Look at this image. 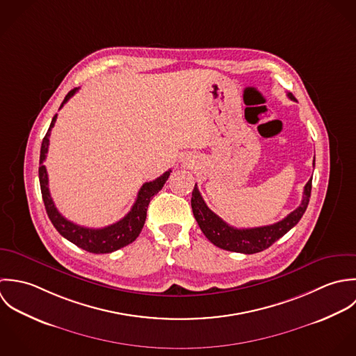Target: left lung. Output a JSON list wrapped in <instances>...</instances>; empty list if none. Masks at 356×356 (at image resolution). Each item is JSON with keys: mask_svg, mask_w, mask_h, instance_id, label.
Listing matches in <instances>:
<instances>
[{"mask_svg": "<svg viewBox=\"0 0 356 356\" xmlns=\"http://www.w3.org/2000/svg\"><path fill=\"white\" fill-rule=\"evenodd\" d=\"M287 96L291 100H294V96L291 93H287ZM314 165H315V159H314ZM311 188H312V179H309L304 187L302 201L300 207L296 208L291 213L287 214L281 221L271 225H264V227L235 228L228 225L222 218H220L208 208L197 184L193 190L191 208L201 231L217 248L229 250V252H236V253L253 254L270 248L274 242L282 238L287 231H290L300 221V218L307 211L309 197H311Z\"/></svg>", "mask_w": 356, "mask_h": 356, "instance_id": "8db88e82", "label": "left lung"}]
</instances>
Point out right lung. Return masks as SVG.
<instances>
[{
    "label": "right lung",
    "mask_w": 356,
    "mask_h": 356,
    "mask_svg": "<svg viewBox=\"0 0 356 356\" xmlns=\"http://www.w3.org/2000/svg\"><path fill=\"white\" fill-rule=\"evenodd\" d=\"M76 90H78V88H74L66 95L63 103L60 104V108L69 102V99L74 96V93ZM56 118H58V114H55V117L52 118L51 127H49L45 138L42 140V144H41L40 169H38L40 186H41V194H42L44 205H45L47 213H48L49 220L52 221L54 227L67 241H70L74 245H76L78 248H81V249H83L89 253H96V254L111 253V252H115V250L132 243L139 236V234L142 232L149 201L152 200V197L158 191H161V188L166 183L172 170L169 169L168 172H165L158 179H155L152 181H148V183H144L142 188L139 190L136 202L134 204L132 209L120 221H117L111 225L103 227V228H88V227L78 225V224L65 218L62 214L59 213V211L56 209V207L54 204V200L51 198V194H49L48 173H47V168L44 165V161L47 158V152H48V147H49V136H51V131H52V128L56 122Z\"/></svg>",
    "instance_id": "add662e5"
}]
</instances>
